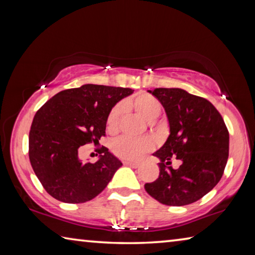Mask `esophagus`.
Wrapping results in <instances>:
<instances>
[{
  "label": "esophagus",
  "instance_id": "34e87169",
  "mask_svg": "<svg viewBox=\"0 0 255 255\" xmlns=\"http://www.w3.org/2000/svg\"><path fill=\"white\" fill-rule=\"evenodd\" d=\"M123 164L126 166H130V167H132V169H137V167H139V165H140L138 162H130V161H124Z\"/></svg>",
  "mask_w": 255,
  "mask_h": 255
}]
</instances>
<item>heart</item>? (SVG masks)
I'll return each mask as SVG.
<instances>
[{
    "mask_svg": "<svg viewBox=\"0 0 255 255\" xmlns=\"http://www.w3.org/2000/svg\"><path fill=\"white\" fill-rule=\"evenodd\" d=\"M127 107H132L141 117L152 123L161 114L162 106L156 98L147 93H140L132 100L126 102ZM123 114V106L117 105L112 108L107 117V129L109 132H116L119 127V122ZM150 144L144 138H131L128 136L118 137L112 143V152L124 159H136L141 154L147 152Z\"/></svg>",
    "mask_w": 255,
    "mask_h": 255,
    "instance_id": "heart-1",
    "label": "heart"
}]
</instances>
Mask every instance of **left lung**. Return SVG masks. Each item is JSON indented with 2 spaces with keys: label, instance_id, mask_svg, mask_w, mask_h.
<instances>
[{
  "label": "left lung",
  "instance_id": "8db88e82",
  "mask_svg": "<svg viewBox=\"0 0 255 255\" xmlns=\"http://www.w3.org/2000/svg\"><path fill=\"white\" fill-rule=\"evenodd\" d=\"M162 103L170 125V136L153 155L159 158V175L145 190L158 202L185 206L201 199L222 179L230 133L218 110L205 98L182 89L158 88L148 91ZM172 158L181 165L170 167Z\"/></svg>",
  "mask_w": 255,
  "mask_h": 255
}]
</instances>
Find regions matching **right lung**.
<instances>
[{"instance_id":"1","label":"right lung","mask_w":255,"mask_h":255,"mask_svg":"<svg viewBox=\"0 0 255 255\" xmlns=\"http://www.w3.org/2000/svg\"><path fill=\"white\" fill-rule=\"evenodd\" d=\"M128 88L85 84L60 91L34 115L29 132V158L42 187L66 204L96 198L123 163L102 146L96 163L83 162L80 147L99 143L116 103L130 96Z\"/></svg>"}]
</instances>
